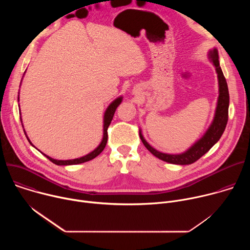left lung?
I'll list each match as a JSON object with an SVG mask.
<instances>
[{
    "mask_svg": "<svg viewBox=\"0 0 250 250\" xmlns=\"http://www.w3.org/2000/svg\"><path fill=\"white\" fill-rule=\"evenodd\" d=\"M208 59L216 67V71L218 74V81H219V98L217 103L216 113L213 120L206 131V133L198 140L195 144L185 152L180 154H168L163 153L155 148H153L148 142L145 139L144 135L139 130V137L142 141L145 146L157 158L166 161L172 164L178 165H189L200 159L204 154H206L217 142L220 140L221 136L223 135L228 120H229V88L227 84V80L224 76L222 68L220 66L219 61V53L217 48H213L208 52Z\"/></svg>",
    "mask_w": 250,
    "mask_h": 250,
    "instance_id": "1",
    "label": "left lung"
}]
</instances>
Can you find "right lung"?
Here are the masks:
<instances>
[{
    "instance_id": "right-lung-1",
    "label": "right lung",
    "mask_w": 250,
    "mask_h": 250,
    "mask_svg": "<svg viewBox=\"0 0 250 250\" xmlns=\"http://www.w3.org/2000/svg\"><path fill=\"white\" fill-rule=\"evenodd\" d=\"M18 100H19V98H18ZM122 101H123V97L117 98L115 101H113V102L110 104V105L108 106V109L105 110L104 115L103 139H102V141H101V144L99 145V146H98L97 148H95L92 152H90V153H88L87 155L82 156V157H80V158L70 159V160H57V159H53V158L47 156V155L44 154V153H42V154H43L46 158H48L52 163H54V164H56V165H75V164H80V163H84V162L90 161V160L94 159L95 157H97V156L104 150V148L105 147L106 141H108V131H106V130H108V127H109V125H111V122H112L113 117H114V115H115V112H116L118 106L120 105V104L122 103ZM23 131H24V130H23ZM25 136H26V133H25ZM26 138L28 139L27 136H26ZM28 141H29V144H30L31 146H33V145L31 144V142H30L29 139H28Z\"/></svg>"
}]
</instances>
